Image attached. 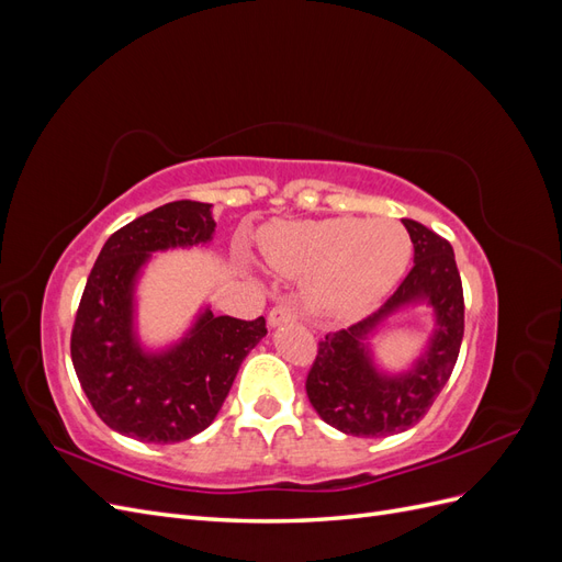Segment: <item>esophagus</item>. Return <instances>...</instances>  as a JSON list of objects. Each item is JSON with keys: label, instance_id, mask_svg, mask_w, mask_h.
<instances>
[{"label": "esophagus", "instance_id": "esophagus-1", "mask_svg": "<svg viewBox=\"0 0 562 562\" xmlns=\"http://www.w3.org/2000/svg\"><path fill=\"white\" fill-rule=\"evenodd\" d=\"M295 318H297L295 307H291V304H277V307L269 312L267 323H269V328H279V326H283V323H293Z\"/></svg>", "mask_w": 562, "mask_h": 562}]
</instances>
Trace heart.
I'll use <instances>...</instances> for the list:
<instances>
[{
	"label": "heart",
	"mask_w": 562,
	"mask_h": 562,
	"mask_svg": "<svg viewBox=\"0 0 562 562\" xmlns=\"http://www.w3.org/2000/svg\"><path fill=\"white\" fill-rule=\"evenodd\" d=\"M267 265L291 279H310V307L333 321H351L380 302L403 277L413 241L391 217H326L265 234Z\"/></svg>",
	"instance_id": "heart-1"
}]
</instances>
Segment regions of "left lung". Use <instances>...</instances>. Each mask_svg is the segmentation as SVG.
<instances>
[{"label": "left lung", "instance_id": "left-lung-1", "mask_svg": "<svg viewBox=\"0 0 562 562\" xmlns=\"http://www.w3.org/2000/svg\"><path fill=\"white\" fill-rule=\"evenodd\" d=\"M415 246V267L382 307L347 330L318 342L307 375V396L318 417L337 431L380 438L407 431L429 413L452 375L464 337V293L452 246L415 220H403ZM427 306L435 328L414 363L382 369L369 339L391 315Z\"/></svg>", "mask_w": 562, "mask_h": 562}]
</instances>
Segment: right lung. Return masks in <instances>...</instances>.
Here are the masks:
<instances>
[{
  "instance_id": "add662e5",
  "label": "right lung",
  "mask_w": 562,
  "mask_h": 562,
  "mask_svg": "<svg viewBox=\"0 0 562 562\" xmlns=\"http://www.w3.org/2000/svg\"><path fill=\"white\" fill-rule=\"evenodd\" d=\"M213 206L171 201L116 229L100 250L72 328V363L93 411L116 434L180 443L217 417L265 316H215L203 304L178 339L147 347L138 333V285L151 255L209 246Z\"/></svg>"
}]
</instances>
